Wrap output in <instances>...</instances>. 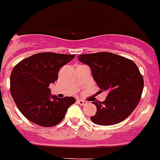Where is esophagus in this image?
<instances>
[{
  "instance_id": "obj_1",
  "label": "esophagus",
  "mask_w": 160,
  "mask_h": 160,
  "mask_svg": "<svg viewBox=\"0 0 160 160\" xmlns=\"http://www.w3.org/2000/svg\"><path fill=\"white\" fill-rule=\"evenodd\" d=\"M76 102H77L78 104L80 105H85L86 103H87L86 101H85V100H77V101H76Z\"/></svg>"
}]
</instances>
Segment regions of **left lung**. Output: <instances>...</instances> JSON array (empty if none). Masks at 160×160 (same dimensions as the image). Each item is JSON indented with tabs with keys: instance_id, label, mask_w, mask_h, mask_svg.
Instances as JSON below:
<instances>
[{
	"instance_id": "obj_1",
	"label": "left lung",
	"mask_w": 160,
	"mask_h": 160,
	"mask_svg": "<svg viewBox=\"0 0 160 160\" xmlns=\"http://www.w3.org/2000/svg\"><path fill=\"white\" fill-rule=\"evenodd\" d=\"M91 69L100 92L107 91L105 101L93 102L97 113L90 119L99 125H113L129 116L139 104L144 79L133 60L110 52L79 55Z\"/></svg>"
}]
</instances>
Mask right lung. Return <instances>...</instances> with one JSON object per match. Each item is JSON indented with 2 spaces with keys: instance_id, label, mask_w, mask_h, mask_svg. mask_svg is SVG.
<instances>
[{
  "instance_id": "right-lung-1",
  "label": "right lung",
  "mask_w": 160,
  "mask_h": 160,
  "mask_svg": "<svg viewBox=\"0 0 160 160\" xmlns=\"http://www.w3.org/2000/svg\"><path fill=\"white\" fill-rule=\"evenodd\" d=\"M74 58L75 55L43 52L24 59L13 68L10 79L11 96L26 119L43 127L62 121L75 99L51 96L49 86L57 80L60 68Z\"/></svg>"
}]
</instances>
